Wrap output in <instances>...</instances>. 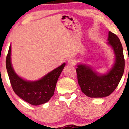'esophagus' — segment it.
<instances>
[{
    "label": "esophagus",
    "instance_id": "1",
    "mask_svg": "<svg viewBox=\"0 0 129 129\" xmlns=\"http://www.w3.org/2000/svg\"><path fill=\"white\" fill-rule=\"evenodd\" d=\"M68 64L69 66H73L76 64V61L74 59H70L68 60Z\"/></svg>",
    "mask_w": 129,
    "mask_h": 129
}]
</instances>
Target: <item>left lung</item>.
<instances>
[{"label": "left lung", "instance_id": "1", "mask_svg": "<svg viewBox=\"0 0 129 129\" xmlns=\"http://www.w3.org/2000/svg\"><path fill=\"white\" fill-rule=\"evenodd\" d=\"M109 44L116 56V61L107 75H98L90 67L78 65L76 69L78 81L81 90L90 98H103L109 96L116 89L123 75L125 67L123 49L118 37L109 33Z\"/></svg>", "mask_w": 129, "mask_h": 129}]
</instances>
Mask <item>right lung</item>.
Returning <instances> with one entry per match:
<instances>
[{"mask_svg":"<svg viewBox=\"0 0 129 129\" xmlns=\"http://www.w3.org/2000/svg\"><path fill=\"white\" fill-rule=\"evenodd\" d=\"M65 66L63 63L39 81L29 82L20 78L14 72L11 63V45L6 58V68L13 91L20 98L33 106L47 103L53 96L57 79Z\"/></svg>","mask_w":129,"mask_h":129,"instance_id":"1","label":"right lung"}]
</instances>
